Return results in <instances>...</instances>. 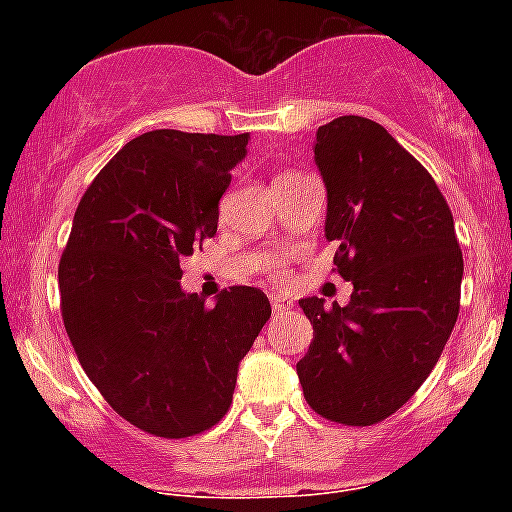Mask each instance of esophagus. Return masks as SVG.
Returning <instances> with one entry per match:
<instances>
[{"instance_id": "esophagus-1", "label": "esophagus", "mask_w": 512, "mask_h": 512, "mask_svg": "<svg viewBox=\"0 0 512 512\" xmlns=\"http://www.w3.org/2000/svg\"><path fill=\"white\" fill-rule=\"evenodd\" d=\"M289 307H292V304H289V299H285V297H272V309H275L277 314L287 312Z\"/></svg>"}]
</instances>
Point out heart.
<instances>
[{
  "mask_svg": "<svg viewBox=\"0 0 512 512\" xmlns=\"http://www.w3.org/2000/svg\"><path fill=\"white\" fill-rule=\"evenodd\" d=\"M287 175H297V173H282L280 178H287ZM265 275L272 277V280H282L285 277V260L282 257H270L265 262Z\"/></svg>",
  "mask_w": 512,
  "mask_h": 512,
  "instance_id": "heart-1",
  "label": "heart"
}]
</instances>
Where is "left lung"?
Here are the masks:
<instances>
[{
  "instance_id": "left-lung-1",
  "label": "left lung",
  "mask_w": 512,
  "mask_h": 512,
  "mask_svg": "<svg viewBox=\"0 0 512 512\" xmlns=\"http://www.w3.org/2000/svg\"><path fill=\"white\" fill-rule=\"evenodd\" d=\"M324 235L354 285L347 307L299 302L314 327L297 361L307 404L327 421L374 426L401 409L446 347L461 307L463 255L436 180L376 121L319 126Z\"/></svg>"
}]
</instances>
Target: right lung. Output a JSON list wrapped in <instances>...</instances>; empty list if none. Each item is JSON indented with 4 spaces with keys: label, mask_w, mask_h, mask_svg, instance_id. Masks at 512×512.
Instances as JSON below:
<instances>
[{
    "label": "right lung",
    "mask_w": 512,
    "mask_h": 512,
    "mask_svg": "<svg viewBox=\"0 0 512 512\" xmlns=\"http://www.w3.org/2000/svg\"><path fill=\"white\" fill-rule=\"evenodd\" d=\"M247 133H143L86 188L59 262L61 317L74 352L118 416L188 438L227 414L237 366L270 319L257 287L208 307L180 289L183 260L218 232Z\"/></svg>",
    "instance_id": "1"
}]
</instances>
